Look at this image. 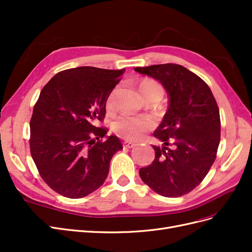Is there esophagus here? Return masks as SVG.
Wrapping results in <instances>:
<instances>
[{"instance_id":"1","label":"esophagus","mask_w":252,"mask_h":252,"mask_svg":"<svg viewBox=\"0 0 252 252\" xmlns=\"http://www.w3.org/2000/svg\"><path fill=\"white\" fill-rule=\"evenodd\" d=\"M124 146L127 147V148H132L135 146V143L131 142V141H125L124 142Z\"/></svg>"}]
</instances>
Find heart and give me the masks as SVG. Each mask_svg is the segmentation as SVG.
<instances>
[{
  "mask_svg": "<svg viewBox=\"0 0 252 252\" xmlns=\"http://www.w3.org/2000/svg\"><path fill=\"white\" fill-rule=\"evenodd\" d=\"M140 91L144 97L150 95H158L162 98L164 90L158 82L151 79H144L140 83ZM107 105H111V98H109ZM150 127V121L146 118L140 117H122L113 125V129L119 134L128 140H138L141 138Z\"/></svg>",
  "mask_w": 252,
  "mask_h": 252,
  "instance_id": "heart-1",
  "label": "heart"
}]
</instances>
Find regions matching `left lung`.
<instances>
[{"label":"left lung","instance_id":"obj_1","mask_svg":"<svg viewBox=\"0 0 252 252\" xmlns=\"http://www.w3.org/2000/svg\"><path fill=\"white\" fill-rule=\"evenodd\" d=\"M158 81L168 94V109L154 136L156 157L140 169V177L155 192L178 197L204 180L217 158L220 139V110L209 86L199 75L178 64L135 67Z\"/></svg>","mask_w":252,"mask_h":252}]
</instances>
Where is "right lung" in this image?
<instances>
[{
    "label": "right lung",
    "instance_id": "add662e5",
    "mask_svg": "<svg viewBox=\"0 0 252 252\" xmlns=\"http://www.w3.org/2000/svg\"><path fill=\"white\" fill-rule=\"evenodd\" d=\"M125 69L82 66L58 72L42 89L30 120V152L44 182L59 194L80 199L103 185L123 149L96 127Z\"/></svg>",
    "mask_w": 252,
    "mask_h": 252
}]
</instances>
